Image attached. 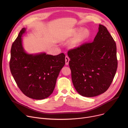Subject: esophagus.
Returning a JSON list of instances; mask_svg holds the SVG:
<instances>
[{"label": "esophagus", "instance_id": "1", "mask_svg": "<svg viewBox=\"0 0 128 128\" xmlns=\"http://www.w3.org/2000/svg\"><path fill=\"white\" fill-rule=\"evenodd\" d=\"M70 60V58L68 56H65V63H66V65H68Z\"/></svg>", "mask_w": 128, "mask_h": 128}]
</instances>
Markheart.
<instances>
[{
  "label": "heart",
  "instance_id": "b5f03b06",
  "mask_svg": "<svg viewBox=\"0 0 128 128\" xmlns=\"http://www.w3.org/2000/svg\"><path fill=\"white\" fill-rule=\"evenodd\" d=\"M76 32H74L73 35L76 34ZM87 37H88V32L84 30H82V32H80L78 34V35L76 36L75 39L74 40V41L72 43V44L75 46L78 45L79 44L84 42L87 38Z\"/></svg>",
  "mask_w": 128,
  "mask_h": 128
}]
</instances>
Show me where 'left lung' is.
<instances>
[{
	"instance_id": "8db88e82",
	"label": "left lung",
	"mask_w": 128,
	"mask_h": 128,
	"mask_svg": "<svg viewBox=\"0 0 128 128\" xmlns=\"http://www.w3.org/2000/svg\"><path fill=\"white\" fill-rule=\"evenodd\" d=\"M72 84L83 96L94 97L109 88L117 68L116 42L105 27L99 25L91 43L69 50Z\"/></svg>"
}]
</instances>
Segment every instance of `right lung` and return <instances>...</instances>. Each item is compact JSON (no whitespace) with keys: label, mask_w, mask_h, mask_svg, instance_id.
<instances>
[{"label":"right lung","mask_w":128,"mask_h":128,"mask_svg":"<svg viewBox=\"0 0 128 128\" xmlns=\"http://www.w3.org/2000/svg\"><path fill=\"white\" fill-rule=\"evenodd\" d=\"M23 28L11 49L10 68L20 89L28 97L35 100L48 98L54 89L60 70L65 64V56L47 54L46 52L28 53L25 50Z\"/></svg>","instance_id":"1"}]
</instances>
